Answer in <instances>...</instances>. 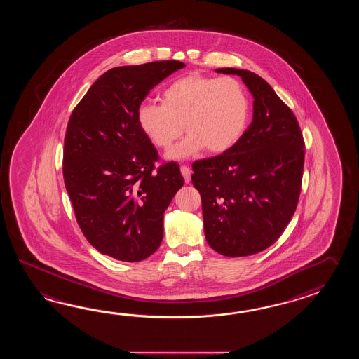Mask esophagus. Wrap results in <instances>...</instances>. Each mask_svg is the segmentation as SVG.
<instances>
[{"label": "esophagus", "mask_w": 359, "mask_h": 359, "mask_svg": "<svg viewBox=\"0 0 359 359\" xmlns=\"http://www.w3.org/2000/svg\"><path fill=\"white\" fill-rule=\"evenodd\" d=\"M181 173H182L184 182L189 183L191 181V169L187 165H181Z\"/></svg>", "instance_id": "1"}]
</instances>
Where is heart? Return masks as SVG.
<instances>
[{"instance_id":"obj_1","label":"heart","mask_w":359,"mask_h":359,"mask_svg":"<svg viewBox=\"0 0 359 359\" xmlns=\"http://www.w3.org/2000/svg\"><path fill=\"white\" fill-rule=\"evenodd\" d=\"M249 115V97L237 79L191 73L168 84L161 102H142L137 123L163 150L170 149L186 128L189 137L168 153L170 159H183L204 147L212 154L229 151L243 137Z\"/></svg>"}]
</instances>
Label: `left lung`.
I'll use <instances>...</instances> for the list:
<instances>
[{
	"label": "left lung",
	"instance_id": "1",
	"mask_svg": "<svg viewBox=\"0 0 359 359\" xmlns=\"http://www.w3.org/2000/svg\"><path fill=\"white\" fill-rule=\"evenodd\" d=\"M254 97L252 122L229 151L194 161L208 244L224 257L263 252L283 235L298 206L304 140L297 116L262 76L243 69Z\"/></svg>",
	"mask_w": 359,
	"mask_h": 359
}]
</instances>
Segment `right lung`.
<instances>
[{"instance_id": "1", "label": "right lung", "mask_w": 359, "mask_h": 359, "mask_svg": "<svg viewBox=\"0 0 359 359\" xmlns=\"http://www.w3.org/2000/svg\"><path fill=\"white\" fill-rule=\"evenodd\" d=\"M183 67L163 60L110 69L69 118L65 187L84 237L114 259L140 262L156 252L164 212L184 183L175 161L155 165L159 154L137 123L149 92Z\"/></svg>"}]
</instances>
